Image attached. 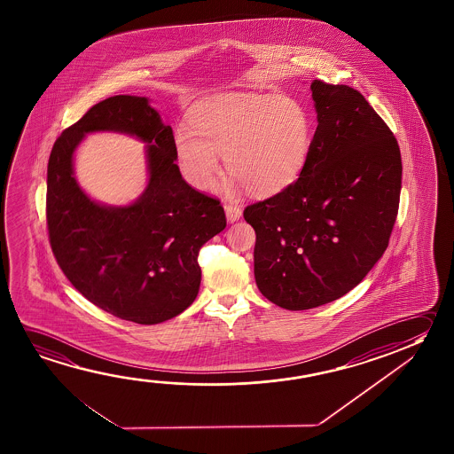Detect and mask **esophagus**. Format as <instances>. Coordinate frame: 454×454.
<instances>
[{
    "label": "esophagus",
    "instance_id": "obj_1",
    "mask_svg": "<svg viewBox=\"0 0 454 454\" xmlns=\"http://www.w3.org/2000/svg\"><path fill=\"white\" fill-rule=\"evenodd\" d=\"M224 212H226V218L230 223L238 222L239 218L242 216V208L232 206V204H224Z\"/></svg>",
    "mask_w": 454,
    "mask_h": 454
}]
</instances>
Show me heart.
<instances>
[{
	"mask_svg": "<svg viewBox=\"0 0 454 454\" xmlns=\"http://www.w3.org/2000/svg\"><path fill=\"white\" fill-rule=\"evenodd\" d=\"M190 127L174 131V150L184 179L210 190L220 158L232 182L253 194L278 193L298 179L312 149L310 114L288 97L224 93L192 107Z\"/></svg>",
	"mask_w": 454,
	"mask_h": 454,
	"instance_id": "1",
	"label": "heart"
}]
</instances>
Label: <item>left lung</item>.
<instances>
[{
  "label": "left lung",
  "instance_id": "1",
  "mask_svg": "<svg viewBox=\"0 0 454 454\" xmlns=\"http://www.w3.org/2000/svg\"><path fill=\"white\" fill-rule=\"evenodd\" d=\"M318 127L299 179L247 206L264 298L307 310L342 298L387 250L401 198L397 141L348 85L313 81Z\"/></svg>",
  "mask_w": 454,
  "mask_h": 454
}]
</instances>
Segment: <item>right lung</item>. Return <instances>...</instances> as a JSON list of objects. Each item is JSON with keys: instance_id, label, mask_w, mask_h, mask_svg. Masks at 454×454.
I'll return each mask as SVG.
<instances>
[{"instance_id": "add662e5", "label": "right lung", "mask_w": 454, "mask_h": 454, "mask_svg": "<svg viewBox=\"0 0 454 454\" xmlns=\"http://www.w3.org/2000/svg\"><path fill=\"white\" fill-rule=\"evenodd\" d=\"M115 130L149 143L150 184L129 207L93 202L74 177L85 133ZM47 228L55 260L75 290L105 312L137 325L171 320L201 285L198 254L226 228L218 200L182 179L174 134L144 97L93 106L53 144L47 166Z\"/></svg>"}]
</instances>
